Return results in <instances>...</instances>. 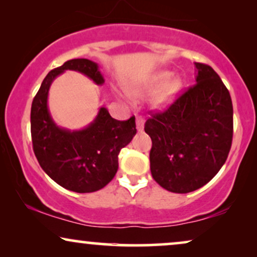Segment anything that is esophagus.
I'll list each match as a JSON object with an SVG mask.
<instances>
[{"label": "esophagus", "mask_w": 257, "mask_h": 257, "mask_svg": "<svg viewBox=\"0 0 257 257\" xmlns=\"http://www.w3.org/2000/svg\"><path fill=\"white\" fill-rule=\"evenodd\" d=\"M136 124H137V130H138V131H143V128H144V119H143V116L141 115L137 116Z\"/></svg>", "instance_id": "34e87169"}]
</instances>
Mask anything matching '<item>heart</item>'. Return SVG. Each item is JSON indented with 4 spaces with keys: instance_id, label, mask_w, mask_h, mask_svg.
Wrapping results in <instances>:
<instances>
[{
    "instance_id": "obj_1",
    "label": "heart",
    "mask_w": 257,
    "mask_h": 257,
    "mask_svg": "<svg viewBox=\"0 0 257 257\" xmlns=\"http://www.w3.org/2000/svg\"><path fill=\"white\" fill-rule=\"evenodd\" d=\"M171 72H161L153 78L148 85H145L144 87L141 89H133L132 94L135 96H142V95H149V94H155L161 89L162 91L159 92V94L156 98L155 104L158 107L161 106L168 105L169 102H171L173 99L176 98L179 89L182 87L181 80L175 78L171 79Z\"/></svg>"
}]
</instances>
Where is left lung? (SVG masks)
<instances>
[{"instance_id":"8db88e82","label":"left lung","mask_w":257,"mask_h":257,"mask_svg":"<svg viewBox=\"0 0 257 257\" xmlns=\"http://www.w3.org/2000/svg\"><path fill=\"white\" fill-rule=\"evenodd\" d=\"M196 84L145 122L151 137L150 168L162 188L195 191L215 177L232 142L230 93L210 66L195 62Z\"/></svg>"}]
</instances>
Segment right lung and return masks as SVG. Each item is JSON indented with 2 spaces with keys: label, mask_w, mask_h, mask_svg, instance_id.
<instances>
[{
  "label": "right lung",
  "mask_w": 257,
  "mask_h": 257,
  "mask_svg": "<svg viewBox=\"0 0 257 257\" xmlns=\"http://www.w3.org/2000/svg\"><path fill=\"white\" fill-rule=\"evenodd\" d=\"M67 69L82 73L96 85L104 84L98 63L88 59L68 60L52 69L33 99L31 132L33 150L43 171L71 191L94 192L108 184L118 170V155L137 133L136 119H113L100 107L96 118L79 131L61 128L49 114L47 98L53 80Z\"/></svg>",
  "instance_id": "add662e5"
}]
</instances>
